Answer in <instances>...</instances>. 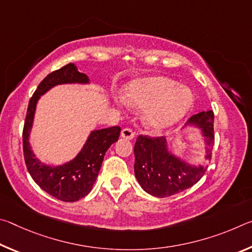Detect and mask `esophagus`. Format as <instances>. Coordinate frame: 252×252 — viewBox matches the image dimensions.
Listing matches in <instances>:
<instances>
[{
	"instance_id": "1",
	"label": "esophagus",
	"mask_w": 252,
	"mask_h": 252,
	"mask_svg": "<svg viewBox=\"0 0 252 252\" xmlns=\"http://www.w3.org/2000/svg\"><path fill=\"white\" fill-rule=\"evenodd\" d=\"M134 135H135V132L132 129H129V127H126V129H123L121 131V136L125 139L132 140L134 138Z\"/></svg>"
}]
</instances>
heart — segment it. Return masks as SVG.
<instances>
[{"mask_svg": "<svg viewBox=\"0 0 252 252\" xmlns=\"http://www.w3.org/2000/svg\"><path fill=\"white\" fill-rule=\"evenodd\" d=\"M125 101L134 108L146 109L144 120L153 129H165L186 116L192 105V93L176 81L163 76L135 80L127 87Z\"/></svg>", "mask_w": 252, "mask_h": 252, "instance_id": "1", "label": "heart"}]
</instances>
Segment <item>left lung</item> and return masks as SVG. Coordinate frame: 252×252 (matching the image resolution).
I'll list each match as a JSON object with an SVG mask.
<instances>
[{
    "instance_id": "8db88e82",
    "label": "left lung",
    "mask_w": 252,
    "mask_h": 252,
    "mask_svg": "<svg viewBox=\"0 0 252 252\" xmlns=\"http://www.w3.org/2000/svg\"><path fill=\"white\" fill-rule=\"evenodd\" d=\"M213 111H202L189 119L190 125L201 129L207 144V160L211 159L215 144ZM134 174L140 186L149 194L158 198L182 192L195 185L206 172L203 165L192 167L171 155L164 136L139 135L134 144Z\"/></svg>"
}]
</instances>
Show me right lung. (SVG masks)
Here are the masks:
<instances>
[{
  "mask_svg": "<svg viewBox=\"0 0 252 252\" xmlns=\"http://www.w3.org/2000/svg\"><path fill=\"white\" fill-rule=\"evenodd\" d=\"M87 74L78 71L73 63L53 71L41 81L30 99L23 127V155L28 171L37 186L50 195L64 202H74L90 192L101 169L105 152L118 141L120 126L92 131L82 150L73 160L58 167H50L36 159L29 142L30 131L40 95L51 88L64 83H88Z\"/></svg>",
  "mask_w": 252,
  "mask_h": 252,
  "instance_id": "obj_1",
  "label": "right lung"
}]
</instances>
